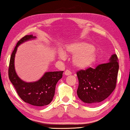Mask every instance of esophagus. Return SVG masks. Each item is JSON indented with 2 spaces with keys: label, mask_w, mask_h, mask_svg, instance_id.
Wrapping results in <instances>:
<instances>
[{
  "label": "esophagus",
  "mask_w": 130,
  "mask_h": 130,
  "mask_svg": "<svg viewBox=\"0 0 130 130\" xmlns=\"http://www.w3.org/2000/svg\"><path fill=\"white\" fill-rule=\"evenodd\" d=\"M64 74L65 75H71L72 74V73H71V71L70 70H67L64 73Z\"/></svg>",
  "instance_id": "esophagus-1"
}]
</instances>
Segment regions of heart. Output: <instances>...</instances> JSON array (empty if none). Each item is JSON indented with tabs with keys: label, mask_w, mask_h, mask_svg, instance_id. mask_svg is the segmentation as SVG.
Listing matches in <instances>:
<instances>
[{
	"label": "heart",
	"mask_w": 130,
	"mask_h": 130,
	"mask_svg": "<svg viewBox=\"0 0 130 130\" xmlns=\"http://www.w3.org/2000/svg\"><path fill=\"white\" fill-rule=\"evenodd\" d=\"M65 50L73 55V65L80 69H87L94 64L98 59V54L92 44L83 41H78L68 44ZM58 56L64 60L67 55L65 52L60 49L58 51Z\"/></svg>",
	"instance_id": "heart-1"
}]
</instances>
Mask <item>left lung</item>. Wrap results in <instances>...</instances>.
<instances>
[{
    "instance_id": "obj_1",
    "label": "left lung",
    "mask_w": 130,
    "mask_h": 130,
    "mask_svg": "<svg viewBox=\"0 0 130 130\" xmlns=\"http://www.w3.org/2000/svg\"><path fill=\"white\" fill-rule=\"evenodd\" d=\"M109 62L89 68L76 73L79 80L77 95L84 103L95 105L106 99L116 85L119 65L116 54L112 55Z\"/></svg>"
}]
</instances>
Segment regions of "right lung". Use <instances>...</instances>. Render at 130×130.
I'll list each match as a JSON object with an SVG mask.
<instances>
[{
    "label": "right lung",
    "mask_w": 130,
    "mask_h": 130,
    "mask_svg": "<svg viewBox=\"0 0 130 130\" xmlns=\"http://www.w3.org/2000/svg\"><path fill=\"white\" fill-rule=\"evenodd\" d=\"M36 38V37L32 35H27L17 42L10 57L8 75L18 95L24 102L32 106L42 107L49 104L52 101L56 85L62 77L63 71L46 72L39 80L33 82H24L18 76L14 67L18 47L22 43Z\"/></svg>",
    "instance_id": "right-lung-1"
}]
</instances>
